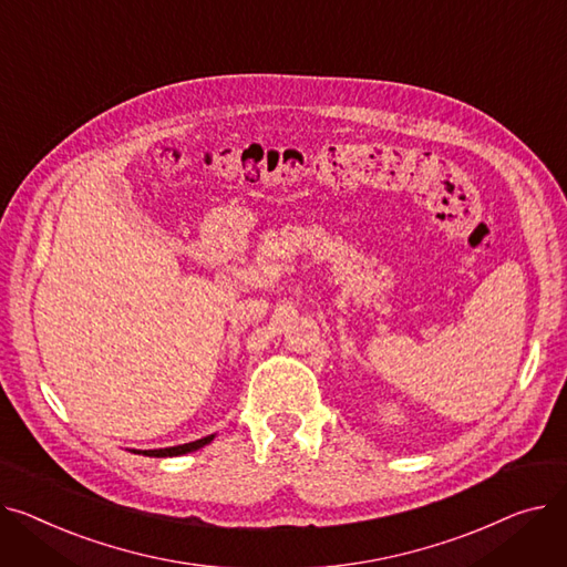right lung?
I'll return each instance as SVG.
<instances>
[{"label":"right lung","instance_id":"obj_1","mask_svg":"<svg viewBox=\"0 0 567 567\" xmlns=\"http://www.w3.org/2000/svg\"><path fill=\"white\" fill-rule=\"evenodd\" d=\"M215 440V435H208L204 440H196V442H189V444H181V446H172V449H153V451H137L142 455H148V457H174V455H185V453H192V451H198L204 449L206 444H210Z\"/></svg>","mask_w":567,"mask_h":567}]
</instances>
